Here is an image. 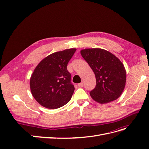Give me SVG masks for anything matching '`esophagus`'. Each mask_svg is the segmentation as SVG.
<instances>
[{
  "mask_svg": "<svg viewBox=\"0 0 149 149\" xmlns=\"http://www.w3.org/2000/svg\"><path fill=\"white\" fill-rule=\"evenodd\" d=\"M78 87H80V88H81V87H83V86H84V83L83 82H81V83H79L78 84Z\"/></svg>",
  "mask_w": 149,
  "mask_h": 149,
  "instance_id": "1",
  "label": "esophagus"
}]
</instances>
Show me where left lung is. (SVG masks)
Segmentation results:
<instances>
[{
	"label": "left lung",
	"instance_id": "left-lung-1",
	"mask_svg": "<svg viewBox=\"0 0 149 149\" xmlns=\"http://www.w3.org/2000/svg\"><path fill=\"white\" fill-rule=\"evenodd\" d=\"M80 52L96 76V87L89 93L93 100L100 104L116 100L125 86L126 71L123 63L101 48H86Z\"/></svg>",
	"mask_w": 149,
	"mask_h": 149
}]
</instances>
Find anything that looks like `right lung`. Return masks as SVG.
<instances>
[{
	"label": "right lung",
	"instance_id": "1",
	"mask_svg": "<svg viewBox=\"0 0 149 149\" xmlns=\"http://www.w3.org/2000/svg\"><path fill=\"white\" fill-rule=\"evenodd\" d=\"M76 48L66 49L47 56L35 68L30 80L31 93L40 105L57 109L68 102L74 91L67 65Z\"/></svg>",
	"mask_w": 149,
	"mask_h": 149
}]
</instances>
